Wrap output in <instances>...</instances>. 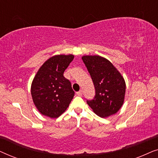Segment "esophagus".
Wrapping results in <instances>:
<instances>
[{"instance_id":"esophagus-1","label":"esophagus","mask_w":158,"mask_h":158,"mask_svg":"<svg viewBox=\"0 0 158 158\" xmlns=\"http://www.w3.org/2000/svg\"><path fill=\"white\" fill-rule=\"evenodd\" d=\"M76 95L78 96H82V95H83V91H82V90H80V91L76 93Z\"/></svg>"}]
</instances>
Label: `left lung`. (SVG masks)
<instances>
[{
	"label": "left lung",
	"instance_id": "obj_1",
	"mask_svg": "<svg viewBox=\"0 0 158 158\" xmlns=\"http://www.w3.org/2000/svg\"><path fill=\"white\" fill-rule=\"evenodd\" d=\"M82 60L94 82L96 96L87 101L96 115L106 118L117 113L124 101L126 83L113 64L99 55H84Z\"/></svg>",
	"mask_w": 158,
	"mask_h": 158
}]
</instances>
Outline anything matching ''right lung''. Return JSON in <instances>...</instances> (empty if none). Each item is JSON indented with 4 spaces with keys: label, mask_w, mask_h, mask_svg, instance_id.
I'll list each match as a JSON object with an SVG mask.
<instances>
[{
    "label": "right lung",
    "mask_w": 158,
    "mask_h": 158,
    "mask_svg": "<svg viewBox=\"0 0 158 158\" xmlns=\"http://www.w3.org/2000/svg\"><path fill=\"white\" fill-rule=\"evenodd\" d=\"M73 59V55H54L44 62L34 76L31 94L42 115L57 118L70 105L75 92L63 73Z\"/></svg>",
    "instance_id": "add662e5"
}]
</instances>
